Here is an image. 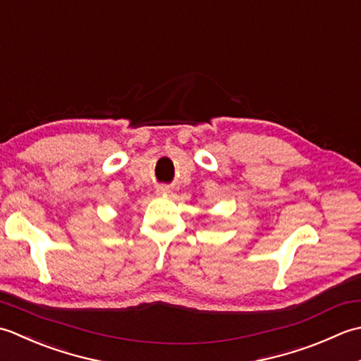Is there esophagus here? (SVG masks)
<instances>
[{
	"mask_svg": "<svg viewBox=\"0 0 361 361\" xmlns=\"http://www.w3.org/2000/svg\"><path fill=\"white\" fill-rule=\"evenodd\" d=\"M156 193L157 195H168V193H170V188H168L166 185H159L156 188Z\"/></svg>",
	"mask_w": 361,
	"mask_h": 361,
	"instance_id": "34e87169",
	"label": "esophagus"
}]
</instances>
